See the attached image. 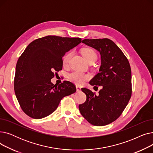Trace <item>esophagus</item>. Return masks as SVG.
Listing matches in <instances>:
<instances>
[{
  "instance_id": "esophagus-1",
  "label": "esophagus",
  "mask_w": 153,
  "mask_h": 153,
  "mask_svg": "<svg viewBox=\"0 0 153 153\" xmlns=\"http://www.w3.org/2000/svg\"><path fill=\"white\" fill-rule=\"evenodd\" d=\"M76 90H77V92H80V91H81V87L77 85L76 86Z\"/></svg>"
}]
</instances>
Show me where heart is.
Listing matches in <instances>:
<instances>
[{
  "label": "heart",
  "instance_id": "b5f03b06",
  "mask_svg": "<svg viewBox=\"0 0 153 153\" xmlns=\"http://www.w3.org/2000/svg\"><path fill=\"white\" fill-rule=\"evenodd\" d=\"M82 53L84 58L89 63L91 62H95L97 59V54L92 48H85L82 50ZM72 54H73V52L70 51L64 56L62 59L63 66H66L68 65ZM68 77L72 82L75 83L77 85H81L84 84L85 81H88L90 79V76L87 74L84 73V72L75 71L68 74Z\"/></svg>",
  "mask_w": 153,
  "mask_h": 153
}]
</instances>
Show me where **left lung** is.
I'll return each mask as SVG.
<instances>
[{"label":"left lung","instance_id":"left-lung-1","mask_svg":"<svg viewBox=\"0 0 153 153\" xmlns=\"http://www.w3.org/2000/svg\"><path fill=\"white\" fill-rule=\"evenodd\" d=\"M82 43L100 52L99 72L90 81L102 89L95 92L82 88L86 100L79 105L81 115L95 126L110 124L122 115L132 93L131 71L129 61L117 45L108 38L84 39Z\"/></svg>","mask_w":153,"mask_h":153}]
</instances>
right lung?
<instances>
[{"instance_id": "1", "label": "right lung", "mask_w": 153, "mask_h": 153, "mask_svg": "<svg viewBox=\"0 0 153 153\" xmlns=\"http://www.w3.org/2000/svg\"><path fill=\"white\" fill-rule=\"evenodd\" d=\"M80 38L48 35L30 43L16 65L14 91L23 111L30 117L40 119L51 114L65 96L76 92L72 82L59 85L51 79L62 70V57L81 43Z\"/></svg>"}]
</instances>
